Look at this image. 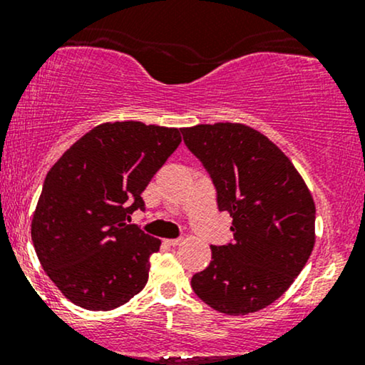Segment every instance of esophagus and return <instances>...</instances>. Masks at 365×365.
Listing matches in <instances>:
<instances>
[{
	"mask_svg": "<svg viewBox=\"0 0 365 365\" xmlns=\"http://www.w3.org/2000/svg\"><path fill=\"white\" fill-rule=\"evenodd\" d=\"M165 244L170 245V247H177V245L182 244V238H166Z\"/></svg>",
	"mask_w": 365,
	"mask_h": 365,
	"instance_id": "esophagus-1",
	"label": "esophagus"
}]
</instances>
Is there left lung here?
Here are the masks:
<instances>
[{
    "label": "left lung",
    "mask_w": 365,
    "mask_h": 365,
    "mask_svg": "<svg viewBox=\"0 0 365 365\" xmlns=\"http://www.w3.org/2000/svg\"><path fill=\"white\" fill-rule=\"evenodd\" d=\"M183 142L216 187L217 209L233 217V242L212 245V261L192 276L202 302L228 316L273 304L314 249L316 206L283 150L242 123L182 128Z\"/></svg>",
    "instance_id": "8db88e82"
}]
</instances>
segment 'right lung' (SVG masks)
<instances>
[{
	"label": "right lung",
	"instance_id": "obj_1",
	"mask_svg": "<svg viewBox=\"0 0 365 365\" xmlns=\"http://www.w3.org/2000/svg\"><path fill=\"white\" fill-rule=\"evenodd\" d=\"M182 137L178 128L115 121L81 137L48 171L32 217L41 266L70 302L111 311L145 287L161 240L130 225L140 194Z\"/></svg>",
	"mask_w": 365,
	"mask_h": 365
}]
</instances>
